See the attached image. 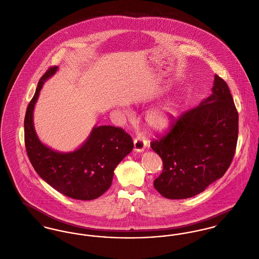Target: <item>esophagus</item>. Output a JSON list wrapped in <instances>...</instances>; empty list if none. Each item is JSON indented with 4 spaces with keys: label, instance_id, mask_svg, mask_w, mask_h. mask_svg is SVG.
I'll list each match as a JSON object with an SVG mask.
<instances>
[{
    "label": "esophagus",
    "instance_id": "1",
    "mask_svg": "<svg viewBox=\"0 0 259 259\" xmlns=\"http://www.w3.org/2000/svg\"><path fill=\"white\" fill-rule=\"evenodd\" d=\"M147 147V141L144 137H137L134 139V151L135 152H143Z\"/></svg>",
    "mask_w": 259,
    "mask_h": 259
}]
</instances>
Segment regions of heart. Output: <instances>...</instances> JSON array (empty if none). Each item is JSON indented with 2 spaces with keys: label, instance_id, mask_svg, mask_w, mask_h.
<instances>
[{
  "label": "heart",
  "instance_id": "1",
  "mask_svg": "<svg viewBox=\"0 0 259 259\" xmlns=\"http://www.w3.org/2000/svg\"><path fill=\"white\" fill-rule=\"evenodd\" d=\"M178 106V100H168L151 109L146 115V122L149 128L154 131L166 130L177 115Z\"/></svg>",
  "mask_w": 259,
  "mask_h": 259
}]
</instances>
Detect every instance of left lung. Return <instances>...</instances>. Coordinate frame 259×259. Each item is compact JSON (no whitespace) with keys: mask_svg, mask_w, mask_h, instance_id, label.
<instances>
[{"mask_svg":"<svg viewBox=\"0 0 259 259\" xmlns=\"http://www.w3.org/2000/svg\"><path fill=\"white\" fill-rule=\"evenodd\" d=\"M239 114L227 82L215 75L212 95L183 113L151 148L163 169L154 186L167 199H186L221 179L234 158Z\"/></svg>","mask_w":259,"mask_h":259,"instance_id":"8db88e82","label":"left lung"}]
</instances>
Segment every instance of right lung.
Segmentation results:
<instances>
[{"mask_svg":"<svg viewBox=\"0 0 259 259\" xmlns=\"http://www.w3.org/2000/svg\"><path fill=\"white\" fill-rule=\"evenodd\" d=\"M52 67L41 77L24 117V143L29 160L41 179L60 193L77 200L99 198L111 185L114 169L133 150V141L123 129L95 126L73 152L54 151L40 141L33 125V110L44 82L56 74Z\"/></svg>","mask_w":259,"mask_h":259,"instance_id":"add662e5","label":"right lung"}]
</instances>
